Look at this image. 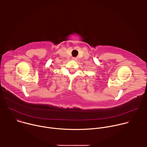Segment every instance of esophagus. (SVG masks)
Returning a JSON list of instances; mask_svg holds the SVG:
<instances>
[{"mask_svg":"<svg viewBox=\"0 0 147 147\" xmlns=\"http://www.w3.org/2000/svg\"><path fill=\"white\" fill-rule=\"evenodd\" d=\"M72 59H73V60H77V59H76V57H73Z\"/></svg>","mask_w":147,"mask_h":147,"instance_id":"34e87169","label":"esophagus"}]
</instances>
